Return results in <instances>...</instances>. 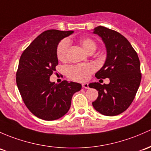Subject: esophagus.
I'll return each mask as SVG.
<instances>
[{
	"label": "esophagus",
	"mask_w": 151,
	"mask_h": 151,
	"mask_svg": "<svg viewBox=\"0 0 151 151\" xmlns=\"http://www.w3.org/2000/svg\"><path fill=\"white\" fill-rule=\"evenodd\" d=\"M82 88H89L88 83H82Z\"/></svg>",
	"instance_id": "34e87169"
}]
</instances>
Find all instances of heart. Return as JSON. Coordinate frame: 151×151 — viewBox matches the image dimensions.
Here are the masks:
<instances>
[{"instance_id":"heart-1","label":"heart","mask_w":151,"mask_h":151,"mask_svg":"<svg viewBox=\"0 0 151 151\" xmlns=\"http://www.w3.org/2000/svg\"><path fill=\"white\" fill-rule=\"evenodd\" d=\"M80 43L82 47L88 53L94 52L96 50V43L93 39L89 37H83L80 40ZM70 42L68 39H63L58 43L56 50V54L58 60L61 61H66L67 58ZM96 66L92 63H85L70 66L66 69V73L69 77L74 80L83 81L88 80L92 73L96 70Z\"/></svg>"}]
</instances>
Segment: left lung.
I'll return each mask as SVG.
<instances>
[{"instance_id":"obj_1","label":"left lung","mask_w":151,"mask_h":151,"mask_svg":"<svg viewBox=\"0 0 151 151\" xmlns=\"http://www.w3.org/2000/svg\"><path fill=\"white\" fill-rule=\"evenodd\" d=\"M93 33L101 37L106 49V61L95 76L110 80L108 85L90 83V88L98 91L93 106L103 115H119L132 104L140 84L138 55L127 38L114 30L98 26Z\"/></svg>"}]
</instances>
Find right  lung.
Segmentation results:
<instances>
[{
    "label": "right lung",
    "instance_id": "obj_1",
    "mask_svg": "<svg viewBox=\"0 0 151 151\" xmlns=\"http://www.w3.org/2000/svg\"><path fill=\"white\" fill-rule=\"evenodd\" d=\"M73 32L57 29L43 32L20 57L17 87L27 109L41 119L53 121L64 116L70 109L73 95L82 88L77 82L63 80L55 84L50 81L58 63V43Z\"/></svg>",
    "mask_w": 151,
    "mask_h": 151
}]
</instances>
